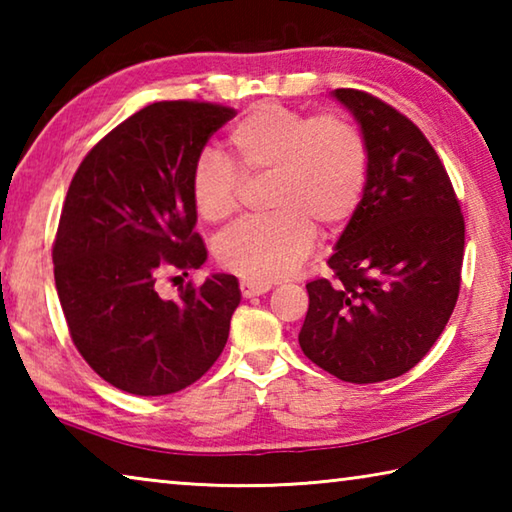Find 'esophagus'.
<instances>
[{
  "label": "esophagus",
  "mask_w": 512,
  "mask_h": 512,
  "mask_svg": "<svg viewBox=\"0 0 512 512\" xmlns=\"http://www.w3.org/2000/svg\"><path fill=\"white\" fill-rule=\"evenodd\" d=\"M241 296L244 298H255V296H262V293L271 291V284L268 282H255V280H241Z\"/></svg>",
  "instance_id": "esophagus-1"
}]
</instances>
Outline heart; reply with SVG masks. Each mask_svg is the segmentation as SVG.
I'll list each match as a JSON object with an SVG mask.
<instances>
[{
	"mask_svg": "<svg viewBox=\"0 0 512 512\" xmlns=\"http://www.w3.org/2000/svg\"><path fill=\"white\" fill-rule=\"evenodd\" d=\"M235 164L205 149L192 167L189 192L201 219L219 223L237 210L241 183L271 173L268 219L241 221L216 241L223 268L246 280L291 275L316 241V223L336 230L366 189L368 142L343 115H307L282 103H257L228 133Z\"/></svg>",
	"mask_w": 512,
	"mask_h": 512,
	"instance_id": "heart-1",
	"label": "heart"
}]
</instances>
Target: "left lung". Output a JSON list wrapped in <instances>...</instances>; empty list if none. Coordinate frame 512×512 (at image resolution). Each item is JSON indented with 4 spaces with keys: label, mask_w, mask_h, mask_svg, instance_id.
I'll return each instance as SVG.
<instances>
[{
    "label": "left lung",
    "mask_w": 512,
    "mask_h": 512,
    "mask_svg": "<svg viewBox=\"0 0 512 512\" xmlns=\"http://www.w3.org/2000/svg\"><path fill=\"white\" fill-rule=\"evenodd\" d=\"M368 142V180L327 266L307 284L300 348L329 375L375 384L409 372L443 334L461 289L465 223L418 126L368 92L334 90Z\"/></svg>",
    "instance_id": "left-lung-1"
}]
</instances>
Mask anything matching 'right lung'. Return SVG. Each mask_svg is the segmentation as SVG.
<instances>
[{
    "instance_id": "add662e5",
    "label": "right lung",
    "mask_w": 512,
    "mask_h": 512,
    "mask_svg": "<svg viewBox=\"0 0 512 512\" xmlns=\"http://www.w3.org/2000/svg\"><path fill=\"white\" fill-rule=\"evenodd\" d=\"M232 117L216 103H151L85 155L67 189L54 244L58 300L76 350L119 391H183L228 341L241 302L235 275L187 284L176 300H164L155 280L205 264L189 180Z\"/></svg>"
}]
</instances>
